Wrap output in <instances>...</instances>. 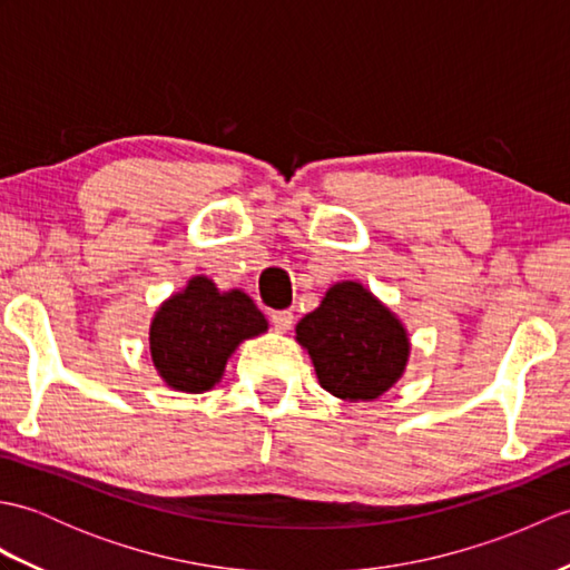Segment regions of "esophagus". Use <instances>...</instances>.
I'll use <instances>...</instances> for the list:
<instances>
[{
	"mask_svg": "<svg viewBox=\"0 0 570 570\" xmlns=\"http://www.w3.org/2000/svg\"><path fill=\"white\" fill-rule=\"evenodd\" d=\"M292 323H294L292 311H274L272 313V325L278 333H286L288 328H292Z\"/></svg>",
	"mask_w": 570,
	"mask_h": 570,
	"instance_id": "34e87169",
	"label": "esophagus"
}]
</instances>
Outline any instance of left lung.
I'll list each match as a JSON object with an SVG mask.
<instances>
[{"label":"left lung","mask_w":570,"mask_h":570,"mask_svg":"<svg viewBox=\"0 0 570 570\" xmlns=\"http://www.w3.org/2000/svg\"><path fill=\"white\" fill-rule=\"evenodd\" d=\"M325 392L345 402H374L402 377L409 335L394 313L357 282H337L296 325Z\"/></svg>","instance_id":"left-lung-1"}]
</instances>
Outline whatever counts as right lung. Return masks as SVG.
Here are the masks:
<instances>
[{
    "instance_id": "right-lung-1",
    "label": "right lung",
    "mask_w": 570,
    "mask_h": 570,
    "mask_svg": "<svg viewBox=\"0 0 570 570\" xmlns=\"http://www.w3.org/2000/svg\"><path fill=\"white\" fill-rule=\"evenodd\" d=\"M266 328L264 313L245 292H217L208 276H193L184 292L164 301L151 321L154 367L176 392H208L223 380L237 345Z\"/></svg>"
}]
</instances>
